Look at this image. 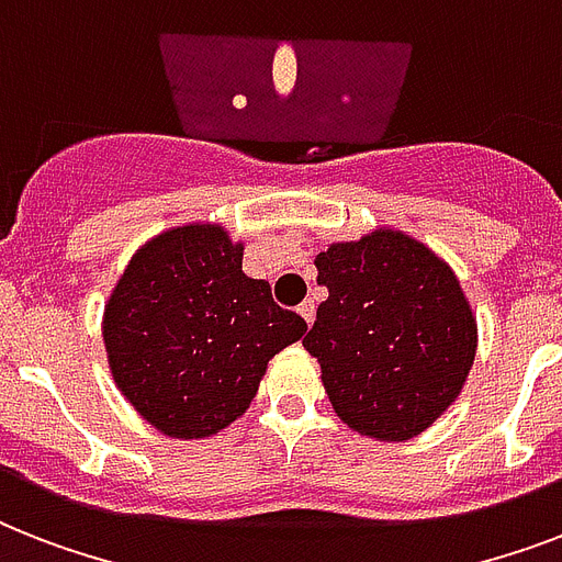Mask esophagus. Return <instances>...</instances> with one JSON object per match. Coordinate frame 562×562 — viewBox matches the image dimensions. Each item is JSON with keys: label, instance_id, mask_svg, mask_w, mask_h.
<instances>
[{"label": "esophagus", "instance_id": "obj_1", "mask_svg": "<svg viewBox=\"0 0 562 562\" xmlns=\"http://www.w3.org/2000/svg\"><path fill=\"white\" fill-rule=\"evenodd\" d=\"M297 312H300V317H303V321H306V326H312L315 324V300H303V303H300L297 306Z\"/></svg>", "mask_w": 562, "mask_h": 562}]
</instances>
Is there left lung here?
<instances>
[{
  "label": "left lung",
  "mask_w": 562,
  "mask_h": 562,
  "mask_svg": "<svg viewBox=\"0 0 562 562\" xmlns=\"http://www.w3.org/2000/svg\"><path fill=\"white\" fill-rule=\"evenodd\" d=\"M315 265L329 297L303 347L335 414L370 440L423 435L461 396L479 350L452 265L396 227L333 241Z\"/></svg>",
  "instance_id": "1"
}]
</instances>
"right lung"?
I'll return each instance as SVG.
<instances>
[{"label": "right lung", "mask_w": 562, "mask_h": 562, "mask_svg": "<svg viewBox=\"0 0 562 562\" xmlns=\"http://www.w3.org/2000/svg\"><path fill=\"white\" fill-rule=\"evenodd\" d=\"M245 241L215 221L148 238L101 317L108 368L139 417L178 440L218 435L250 408L268 361L306 335L241 271Z\"/></svg>", "instance_id": "1"}]
</instances>
